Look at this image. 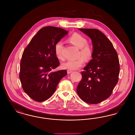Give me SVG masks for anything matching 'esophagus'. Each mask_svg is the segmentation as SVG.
Segmentation results:
<instances>
[{
    "label": "esophagus",
    "mask_w": 135,
    "mask_h": 135,
    "mask_svg": "<svg viewBox=\"0 0 135 135\" xmlns=\"http://www.w3.org/2000/svg\"><path fill=\"white\" fill-rule=\"evenodd\" d=\"M72 72H73V71L69 70H67V73H68V74H70V73H72Z\"/></svg>",
    "instance_id": "obj_1"
}]
</instances>
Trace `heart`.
Instances as JSON below:
<instances>
[{
  "label": "heart",
  "instance_id": "b5f03b06",
  "mask_svg": "<svg viewBox=\"0 0 135 135\" xmlns=\"http://www.w3.org/2000/svg\"><path fill=\"white\" fill-rule=\"evenodd\" d=\"M70 43L80 49V56H83L85 59L89 60L91 57L92 50L90 46L87 43L86 38L80 34L74 33L68 38ZM63 48V43L61 41L58 42L55 46V52L58 59L63 60L62 54V49ZM84 59L83 57H80L75 60H69L62 64L63 69L69 70L77 69L81 67L83 64Z\"/></svg>",
  "mask_w": 135,
  "mask_h": 135
}]
</instances>
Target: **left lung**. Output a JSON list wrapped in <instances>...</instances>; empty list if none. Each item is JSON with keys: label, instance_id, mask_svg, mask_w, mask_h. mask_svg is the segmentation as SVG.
<instances>
[{"label": "left lung", "instance_id": "left-lung-1", "mask_svg": "<svg viewBox=\"0 0 135 135\" xmlns=\"http://www.w3.org/2000/svg\"><path fill=\"white\" fill-rule=\"evenodd\" d=\"M91 39L92 59L81 72L77 88L81 99L89 104L101 103L109 97L119 80V63L113 45L97 29L78 28Z\"/></svg>", "mask_w": 135, "mask_h": 135}]
</instances>
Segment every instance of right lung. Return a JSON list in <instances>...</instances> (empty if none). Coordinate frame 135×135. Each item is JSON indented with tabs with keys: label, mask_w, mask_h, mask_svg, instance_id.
Here are the masks:
<instances>
[{
	"label": "right lung",
	"mask_w": 135,
	"mask_h": 135,
	"mask_svg": "<svg viewBox=\"0 0 135 135\" xmlns=\"http://www.w3.org/2000/svg\"><path fill=\"white\" fill-rule=\"evenodd\" d=\"M68 31L55 27L40 29L25 48L21 61L20 79L24 91L33 100L42 102L53 94L66 70L53 72L60 64L55 46Z\"/></svg>",
	"instance_id": "obj_1"
}]
</instances>
